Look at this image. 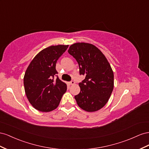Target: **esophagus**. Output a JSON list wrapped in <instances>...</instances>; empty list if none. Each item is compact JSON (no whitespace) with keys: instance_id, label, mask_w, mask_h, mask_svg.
I'll return each mask as SVG.
<instances>
[{"instance_id":"1","label":"esophagus","mask_w":149,"mask_h":149,"mask_svg":"<svg viewBox=\"0 0 149 149\" xmlns=\"http://www.w3.org/2000/svg\"><path fill=\"white\" fill-rule=\"evenodd\" d=\"M74 84H75V82L74 81V80H72L71 82H69V84H70V85H74Z\"/></svg>"}]
</instances>
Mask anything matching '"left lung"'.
<instances>
[{"label":"left lung","mask_w":149,"mask_h":149,"mask_svg":"<svg viewBox=\"0 0 149 149\" xmlns=\"http://www.w3.org/2000/svg\"><path fill=\"white\" fill-rule=\"evenodd\" d=\"M79 63L80 74L86 76L79 83L80 92L75 96L85 111L95 112L108 102L113 89V72L107 59L93 44L77 42L68 50Z\"/></svg>","instance_id":"left-lung-1"}]
</instances>
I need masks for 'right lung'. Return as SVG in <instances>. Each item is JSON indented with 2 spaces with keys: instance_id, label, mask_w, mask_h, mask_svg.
Returning <instances> with one entry per match:
<instances>
[{
  "instance_id": "1",
  "label": "right lung",
  "mask_w": 149,
  "mask_h": 149,
  "mask_svg": "<svg viewBox=\"0 0 149 149\" xmlns=\"http://www.w3.org/2000/svg\"><path fill=\"white\" fill-rule=\"evenodd\" d=\"M69 45L48 47L38 53L25 72L24 85L29 102L40 112H48L56 109L67 85L57 77L56 66L58 59L65 52Z\"/></svg>"
}]
</instances>
